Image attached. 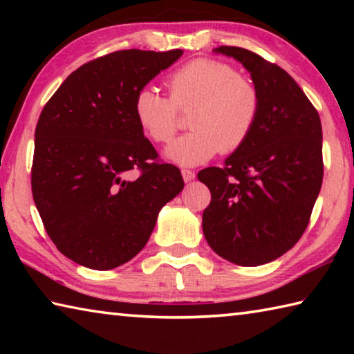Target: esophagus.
<instances>
[{
  "label": "esophagus",
  "mask_w": 354,
  "mask_h": 354,
  "mask_svg": "<svg viewBox=\"0 0 354 354\" xmlns=\"http://www.w3.org/2000/svg\"><path fill=\"white\" fill-rule=\"evenodd\" d=\"M181 175H183V178H184V181H185V183H189V181H192V179H195V171L187 170V169L181 170Z\"/></svg>",
  "instance_id": "obj_1"
}]
</instances>
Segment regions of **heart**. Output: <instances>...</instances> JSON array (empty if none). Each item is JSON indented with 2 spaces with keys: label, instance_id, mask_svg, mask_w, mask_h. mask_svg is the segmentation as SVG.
I'll return each mask as SVG.
<instances>
[{
  "label": "heart",
  "instance_id": "heart-1",
  "mask_svg": "<svg viewBox=\"0 0 354 354\" xmlns=\"http://www.w3.org/2000/svg\"><path fill=\"white\" fill-rule=\"evenodd\" d=\"M170 97L153 87L136 93L134 113L154 142L167 143L179 128V111L190 115L189 134L165 149L179 165H198L218 151L232 153L253 133L261 112V95L232 65L215 59H194L167 77Z\"/></svg>",
  "mask_w": 354,
  "mask_h": 354
}]
</instances>
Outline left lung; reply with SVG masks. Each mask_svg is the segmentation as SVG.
I'll return each instance as SVG.
<instances>
[{
    "label": "left lung",
    "mask_w": 354,
    "mask_h": 354,
    "mask_svg": "<svg viewBox=\"0 0 354 354\" xmlns=\"http://www.w3.org/2000/svg\"><path fill=\"white\" fill-rule=\"evenodd\" d=\"M215 53L250 71L261 95L253 133L221 167L198 179L211 190L203 232L215 253L256 267L295 245L308 227L323 179L319 112L286 70L239 46Z\"/></svg>",
    "instance_id": "left-lung-1"
}]
</instances>
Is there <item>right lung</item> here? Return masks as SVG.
<instances>
[{"label":"right lung","instance_id":"obj_1","mask_svg":"<svg viewBox=\"0 0 354 354\" xmlns=\"http://www.w3.org/2000/svg\"><path fill=\"white\" fill-rule=\"evenodd\" d=\"M183 56L122 50L81 65L41 111L31 187L48 236L64 256L111 270L145 247L165 203L183 190L134 113L136 93ZM131 169L140 176L128 180Z\"/></svg>","mask_w":354,"mask_h":354}]
</instances>
